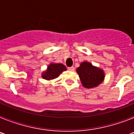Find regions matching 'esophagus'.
I'll return each mask as SVG.
<instances>
[{
  "mask_svg": "<svg viewBox=\"0 0 134 134\" xmlns=\"http://www.w3.org/2000/svg\"><path fill=\"white\" fill-rule=\"evenodd\" d=\"M68 69L69 70H74V68L73 67V66H70V67H68Z\"/></svg>",
  "mask_w": 134,
  "mask_h": 134,
  "instance_id": "esophagus-1",
  "label": "esophagus"
}]
</instances>
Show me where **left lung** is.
Returning <instances> with one entry per match:
<instances>
[{
    "instance_id": "left-lung-1",
    "label": "left lung",
    "mask_w": 134,
    "mask_h": 134,
    "mask_svg": "<svg viewBox=\"0 0 134 134\" xmlns=\"http://www.w3.org/2000/svg\"><path fill=\"white\" fill-rule=\"evenodd\" d=\"M82 85L86 88H94L104 80L105 73L102 69L92 65L88 62H83L76 69Z\"/></svg>"
}]
</instances>
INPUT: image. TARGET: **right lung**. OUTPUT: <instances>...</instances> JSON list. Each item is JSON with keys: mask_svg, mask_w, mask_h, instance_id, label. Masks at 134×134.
Returning <instances> with one entry per match:
<instances>
[{"mask_svg": "<svg viewBox=\"0 0 134 134\" xmlns=\"http://www.w3.org/2000/svg\"><path fill=\"white\" fill-rule=\"evenodd\" d=\"M66 70V66L62 64L52 63L48 66V68L41 74L42 78L46 80H52L58 77L63 71Z\"/></svg>", "mask_w": 134, "mask_h": 134, "instance_id": "1", "label": "right lung"}]
</instances>
